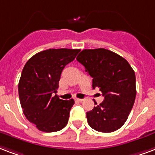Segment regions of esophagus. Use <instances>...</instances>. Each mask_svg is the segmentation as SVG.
<instances>
[{"label": "esophagus", "instance_id": "34e87169", "mask_svg": "<svg viewBox=\"0 0 155 155\" xmlns=\"http://www.w3.org/2000/svg\"><path fill=\"white\" fill-rule=\"evenodd\" d=\"M84 100V98H76V101H78V102H80V103H81V102H83Z\"/></svg>", "mask_w": 155, "mask_h": 155}]
</instances>
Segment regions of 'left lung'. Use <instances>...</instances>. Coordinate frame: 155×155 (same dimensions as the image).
<instances>
[{"label": "left lung", "instance_id": "8db88e82", "mask_svg": "<svg viewBox=\"0 0 155 155\" xmlns=\"http://www.w3.org/2000/svg\"><path fill=\"white\" fill-rule=\"evenodd\" d=\"M76 60L93 78V89H99L104 97L99 105L86 113L89 125L100 132L118 130L135 103V71L126 59L104 48L84 49Z\"/></svg>", "mask_w": 155, "mask_h": 155}]
</instances>
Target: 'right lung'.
<instances>
[{
  "label": "right lung",
  "instance_id": "add662e5",
  "mask_svg": "<svg viewBox=\"0 0 155 155\" xmlns=\"http://www.w3.org/2000/svg\"><path fill=\"white\" fill-rule=\"evenodd\" d=\"M80 49H48L26 62L18 90L23 113L41 131L61 130L68 122L74 99L62 100L57 94L61 74Z\"/></svg>",
  "mask_w": 155,
  "mask_h": 155
}]
</instances>
